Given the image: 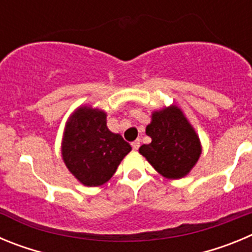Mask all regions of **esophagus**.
<instances>
[{
  "label": "esophagus",
  "mask_w": 252,
  "mask_h": 252,
  "mask_svg": "<svg viewBox=\"0 0 252 252\" xmlns=\"http://www.w3.org/2000/svg\"><path fill=\"white\" fill-rule=\"evenodd\" d=\"M131 145H132L133 150H137L140 148V140H135L133 142H131Z\"/></svg>",
  "instance_id": "34e87169"
}]
</instances>
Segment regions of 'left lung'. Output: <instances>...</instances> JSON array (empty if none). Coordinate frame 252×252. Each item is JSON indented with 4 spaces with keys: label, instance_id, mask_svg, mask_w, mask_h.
Masks as SVG:
<instances>
[{
    "label": "left lung",
    "instance_id": "1",
    "mask_svg": "<svg viewBox=\"0 0 252 252\" xmlns=\"http://www.w3.org/2000/svg\"><path fill=\"white\" fill-rule=\"evenodd\" d=\"M151 137L139 153L166 179H182L190 173L202 154L201 140L183 111L175 104L151 113L146 126Z\"/></svg>",
    "mask_w": 252,
    "mask_h": 252
}]
</instances>
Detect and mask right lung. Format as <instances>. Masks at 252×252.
<instances>
[{
	"label": "right lung",
	"instance_id": "obj_1",
	"mask_svg": "<svg viewBox=\"0 0 252 252\" xmlns=\"http://www.w3.org/2000/svg\"><path fill=\"white\" fill-rule=\"evenodd\" d=\"M130 151V144L120 133L108 130L103 110L81 106L66 121L62 158L68 170L83 186L107 183Z\"/></svg>",
	"mask_w": 252,
	"mask_h": 252
}]
</instances>
